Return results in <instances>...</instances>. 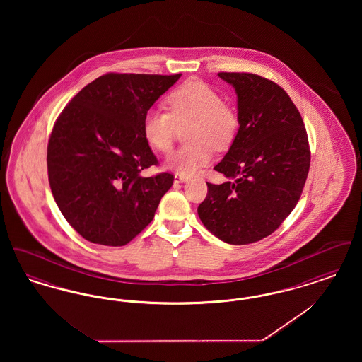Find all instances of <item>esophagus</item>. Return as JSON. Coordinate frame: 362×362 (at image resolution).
<instances>
[{"mask_svg": "<svg viewBox=\"0 0 362 362\" xmlns=\"http://www.w3.org/2000/svg\"><path fill=\"white\" fill-rule=\"evenodd\" d=\"M189 180V177L187 176H183V175H180V173H175V176H173V182L175 183H186Z\"/></svg>", "mask_w": 362, "mask_h": 362, "instance_id": "esophagus-1", "label": "esophagus"}]
</instances>
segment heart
<instances>
[{
  "label": "heart",
  "instance_id": "b5f03b06",
  "mask_svg": "<svg viewBox=\"0 0 362 362\" xmlns=\"http://www.w3.org/2000/svg\"><path fill=\"white\" fill-rule=\"evenodd\" d=\"M168 112L151 110L144 117V138L160 153L173 149L177 127L189 124V145L168 157L167 168L183 176H192L213 160V148L226 149L236 136L239 119L236 112L224 104L221 95L206 83L191 80L167 96Z\"/></svg>",
  "mask_w": 362,
  "mask_h": 362
}]
</instances>
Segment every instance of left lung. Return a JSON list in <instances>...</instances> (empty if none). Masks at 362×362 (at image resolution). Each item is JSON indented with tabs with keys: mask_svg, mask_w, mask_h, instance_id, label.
Here are the masks:
<instances>
[{
	"mask_svg": "<svg viewBox=\"0 0 362 362\" xmlns=\"http://www.w3.org/2000/svg\"><path fill=\"white\" fill-rule=\"evenodd\" d=\"M235 88L239 130L214 167L223 185L207 183L198 216L228 244H250L272 235L292 213L310 171L304 122L289 95L252 73H218Z\"/></svg>",
	"mask_w": 362,
	"mask_h": 362,
	"instance_id": "1",
	"label": "left lung"
}]
</instances>
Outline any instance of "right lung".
Returning <instances> with one entry per match:
<instances>
[{
	"label": "right lung",
	"mask_w": 362,
	"mask_h": 362,
	"mask_svg": "<svg viewBox=\"0 0 362 362\" xmlns=\"http://www.w3.org/2000/svg\"><path fill=\"white\" fill-rule=\"evenodd\" d=\"M180 76L108 73L84 86L55 122L47 146L50 187L86 240L121 247L153 220L173 176L141 175L157 164L142 123Z\"/></svg>",
	"instance_id": "right-lung-1"
}]
</instances>
